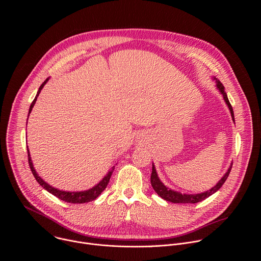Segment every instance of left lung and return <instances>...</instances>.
<instances>
[{"label": "left lung", "instance_id": "left-lung-1", "mask_svg": "<svg viewBox=\"0 0 261 261\" xmlns=\"http://www.w3.org/2000/svg\"><path fill=\"white\" fill-rule=\"evenodd\" d=\"M213 80L216 82V87L217 89L219 90L220 94L223 96V99H224L225 103L227 104L229 110H230V115H231V118H232V121L234 123V114H233V109H232V106L228 100V97H227V94L225 93V89H224V86H223L216 77H213ZM231 167H232V163L230 164L229 168L227 169V171L225 172V174L223 175L221 177V179L216 184V186H214L213 188H211L210 190L205 191V192H201V193H197V194H186V193H180L178 191H174L170 188H168L167 186H165L161 179L159 178L158 174H157V171H156V168H155V165L153 163V167H152V175H151V184H152V187L153 189L155 190V192L161 197L163 198L164 200L166 201H170L172 203H196V202H199V201H202L204 200L205 198L210 197L211 195H213L214 193H216L222 186L223 184L225 182V180L227 179L228 175H229V172L231 170Z\"/></svg>", "mask_w": 261, "mask_h": 261}]
</instances>
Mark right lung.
<instances>
[{
	"label": "right lung",
	"mask_w": 261,
	"mask_h": 261,
	"mask_svg": "<svg viewBox=\"0 0 261 261\" xmlns=\"http://www.w3.org/2000/svg\"><path fill=\"white\" fill-rule=\"evenodd\" d=\"M48 81H49V77L44 81V83L40 86L38 92H37V95H36L35 99L33 100V102H32V104H31V106H30L29 116H30V114H31V111H32V109H33V107H34V105H35V103H36V100H37V98H38V96H39L41 90L43 89V87L46 85V83H47ZM27 150H28L29 165H30V168H31L32 173H33V175L35 176L36 180L38 181L46 191H48V192L51 193L53 195L57 196L59 199H61V200H63V201H66V202H70V203H86V202H90V201L95 200V199L104 191V189L107 187V185H108L109 179H110V176H111V174H113L114 169H115V166L111 167V168L108 170V172L106 173V175H105L97 185H95L93 188H91V189H89V190H86V191H77V192L63 191V190H59V189H57V188L51 187L50 185H48L46 181H44V180L39 176V174L37 173V171H36L35 168H34V165H33L32 159H31V155H30V151H29V148H28V145H27Z\"/></svg>",
	"instance_id": "add662e5"
}]
</instances>
